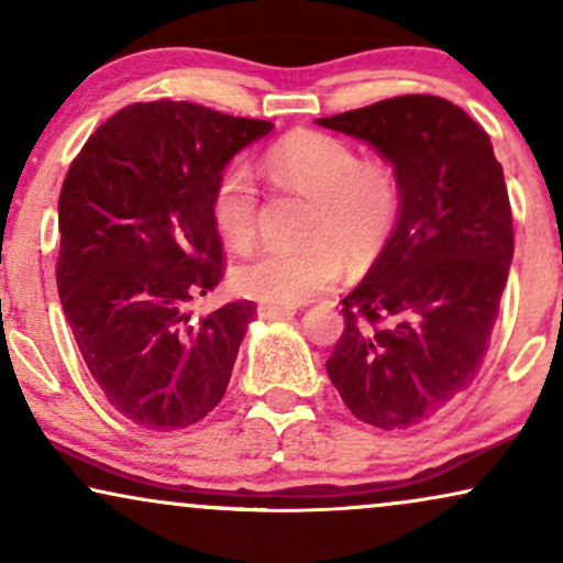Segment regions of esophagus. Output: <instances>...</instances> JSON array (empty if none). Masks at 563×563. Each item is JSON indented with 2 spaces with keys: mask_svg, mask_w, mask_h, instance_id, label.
I'll return each mask as SVG.
<instances>
[{
  "mask_svg": "<svg viewBox=\"0 0 563 563\" xmlns=\"http://www.w3.org/2000/svg\"><path fill=\"white\" fill-rule=\"evenodd\" d=\"M257 314H260V319H277V317H290V314H294V309H290V306L260 303L257 306Z\"/></svg>",
  "mask_w": 563,
  "mask_h": 563,
  "instance_id": "1",
  "label": "esophagus"
}]
</instances>
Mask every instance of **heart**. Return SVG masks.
Segmentation results:
<instances>
[{
  "label": "heart",
  "mask_w": 563,
  "mask_h": 563,
  "mask_svg": "<svg viewBox=\"0 0 563 563\" xmlns=\"http://www.w3.org/2000/svg\"><path fill=\"white\" fill-rule=\"evenodd\" d=\"M273 179L314 197L303 246H262L233 267V286L254 301L296 306L343 273V252L361 262L393 236L402 210V184L393 163L358 161L351 142L324 132H294L267 153ZM260 195L252 170L231 163L212 191V220L231 246L257 236Z\"/></svg>",
  "instance_id": "1"
}]
</instances>
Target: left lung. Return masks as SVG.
Returning a JSON list of instances; mask_svg holds the SVG:
<instances>
[{
  "label": "left lung",
  "instance_id": "1",
  "mask_svg": "<svg viewBox=\"0 0 563 563\" xmlns=\"http://www.w3.org/2000/svg\"><path fill=\"white\" fill-rule=\"evenodd\" d=\"M364 140L402 184L393 236L343 298L327 374L355 418L393 431L471 387L515 254L501 163L481 124L439 96H397L317 119Z\"/></svg>",
  "mask_w": 563,
  "mask_h": 563
}]
</instances>
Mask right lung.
Instances as JSON below:
<instances>
[{
  "label": "right lung",
  "instance_id": "right-lung-1",
  "mask_svg": "<svg viewBox=\"0 0 563 563\" xmlns=\"http://www.w3.org/2000/svg\"><path fill=\"white\" fill-rule=\"evenodd\" d=\"M273 132L187 101L132 103L85 142L59 195L56 288L92 379L153 431L223 400L252 301L191 317L223 280L212 191L229 161Z\"/></svg>",
  "mask_w": 563,
  "mask_h": 563
}]
</instances>
